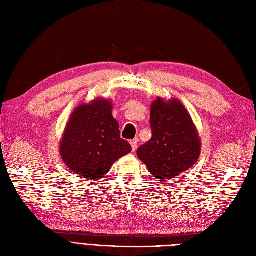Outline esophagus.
<instances>
[{
  "label": "esophagus",
  "instance_id": "obj_1",
  "mask_svg": "<svg viewBox=\"0 0 256 256\" xmlns=\"http://www.w3.org/2000/svg\"><path fill=\"white\" fill-rule=\"evenodd\" d=\"M130 145L132 147V151H136V147H138V142L136 140H130Z\"/></svg>",
  "mask_w": 256,
  "mask_h": 256
}]
</instances>
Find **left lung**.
I'll return each mask as SVG.
<instances>
[{"label": "left lung", "mask_w": 256, "mask_h": 256, "mask_svg": "<svg viewBox=\"0 0 256 256\" xmlns=\"http://www.w3.org/2000/svg\"><path fill=\"white\" fill-rule=\"evenodd\" d=\"M152 138L138 149V158L152 176L169 180L191 168L200 154V140L180 102L158 98L150 109Z\"/></svg>", "instance_id": "8db88e82"}]
</instances>
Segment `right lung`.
Here are the masks:
<instances>
[{"label": "right lung", "mask_w": 256, "mask_h": 256, "mask_svg": "<svg viewBox=\"0 0 256 256\" xmlns=\"http://www.w3.org/2000/svg\"><path fill=\"white\" fill-rule=\"evenodd\" d=\"M131 150L112 116V103L103 98L82 104L72 112L60 145L65 165L92 180L103 178L114 162Z\"/></svg>", "instance_id": "obj_1"}]
</instances>
